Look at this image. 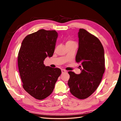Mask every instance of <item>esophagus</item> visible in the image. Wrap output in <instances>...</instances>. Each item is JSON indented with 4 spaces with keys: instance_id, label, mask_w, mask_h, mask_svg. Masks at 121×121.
Instances as JSON below:
<instances>
[{
    "instance_id": "1",
    "label": "esophagus",
    "mask_w": 121,
    "mask_h": 121,
    "mask_svg": "<svg viewBox=\"0 0 121 121\" xmlns=\"http://www.w3.org/2000/svg\"><path fill=\"white\" fill-rule=\"evenodd\" d=\"M67 71L65 70L64 69H61V73H66Z\"/></svg>"
}]
</instances>
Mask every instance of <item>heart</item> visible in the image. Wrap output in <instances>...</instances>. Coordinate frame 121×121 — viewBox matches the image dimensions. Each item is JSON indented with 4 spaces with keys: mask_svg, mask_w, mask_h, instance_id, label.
I'll return each instance as SVG.
<instances>
[{
    "mask_svg": "<svg viewBox=\"0 0 121 121\" xmlns=\"http://www.w3.org/2000/svg\"><path fill=\"white\" fill-rule=\"evenodd\" d=\"M74 44H76V43L74 41H73V40H68L66 42V45L67 47L74 45Z\"/></svg>",
    "mask_w": 121,
    "mask_h": 121,
    "instance_id": "obj_1",
    "label": "heart"
}]
</instances>
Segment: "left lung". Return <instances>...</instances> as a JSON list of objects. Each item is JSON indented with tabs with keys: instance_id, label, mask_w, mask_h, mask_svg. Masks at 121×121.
Here are the masks:
<instances>
[{
	"instance_id": "left-lung-1",
	"label": "left lung",
	"mask_w": 121,
	"mask_h": 121,
	"mask_svg": "<svg viewBox=\"0 0 121 121\" xmlns=\"http://www.w3.org/2000/svg\"><path fill=\"white\" fill-rule=\"evenodd\" d=\"M79 48L76 61L81 73L69 71L68 85L71 94L80 99L89 97L98 88L105 71L104 49L97 37L84 29L78 32Z\"/></svg>"
}]
</instances>
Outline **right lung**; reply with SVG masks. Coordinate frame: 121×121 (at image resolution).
<instances>
[{"label": "right lung", "instance_id": "obj_1", "mask_svg": "<svg viewBox=\"0 0 121 121\" xmlns=\"http://www.w3.org/2000/svg\"><path fill=\"white\" fill-rule=\"evenodd\" d=\"M57 33L41 29L29 34L23 40L17 56L22 86L32 97L42 100L52 94L61 71L59 68L45 66L47 56L52 57Z\"/></svg>", "mask_w": 121, "mask_h": 121}]
</instances>
